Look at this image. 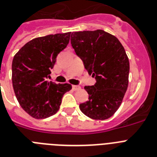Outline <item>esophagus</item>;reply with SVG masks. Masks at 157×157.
I'll use <instances>...</instances> for the list:
<instances>
[{
  "label": "esophagus",
  "mask_w": 157,
  "mask_h": 157,
  "mask_svg": "<svg viewBox=\"0 0 157 157\" xmlns=\"http://www.w3.org/2000/svg\"><path fill=\"white\" fill-rule=\"evenodd\" d=\"M72 89H73L74 90H81V86L73 85V86H72Z\"/></svg>",
  "instance_id": "obj_1"
}]
</instances>
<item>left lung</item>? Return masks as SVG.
I'll list each match as a JSON object with an SVG mask.
<instances>
[{"label":"left lung","mask_w":157,"mask_h":157,"mask_svg":"<svg viewBox=\"0 0 157 157\" xmlns=\"http://www.w3.org/2000/svg\"><path fill=\"white\" fill-rule=\"evenodd\" d=\"M71 44L90 75L94 86H85L88 101L79 107L94 120H106L119 108L129 83V63L123 45L103 30L75 32Z\"/></svg>","instance_id":"obj_1"}]
</instances>
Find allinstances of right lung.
Masks as SVG:
<instances>
[{"instance_id": "obj_1", "label": "right lung", "mask_w": 157, "mask_h": 157, "mask_svg": "<svg viewBox=\"0 0 157 157\" xmlns=\"http://www.w3.org/2000/svg\"><path fill=\"white\" fill-rule=\"evenodd\" d=\"M71 33L48 35L30 40L14 55L12 83L20 106L31 117L46 118L59 109L70 84L47 81L58 54L67 47Z\"/></svg>"}]
</instances>
